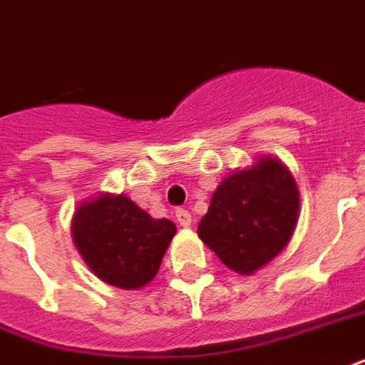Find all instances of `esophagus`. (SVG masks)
<instances>
[{"label":"esophagus","instance_id":"esophagus-1","mask_svg":"<svg viewBox=\"0 0 365 365\" xmlns=\"http://www.w3.org/2000/svg\"><path fill=\"white\" fill-rule=\"evenodd\" d=\"M176 220L180 222V226L187 227L189 224H191V212H189V210H185V208H178Z\"/></svg>","mask_w":365,"mask_h":365}]
</instances>
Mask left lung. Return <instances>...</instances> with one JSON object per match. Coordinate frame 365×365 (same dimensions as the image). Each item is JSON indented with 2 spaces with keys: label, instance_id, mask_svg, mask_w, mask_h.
Here are the masks:
<instances>
[{
  "label": "left lung",
  "instance_id": "8db88e82",
  "mask_svg": "<svg viewBox=\"0 0 365 365\" xmlns=\"http://www.w3.org/2000/svg\"><path fill=\"white\" fill-rule=\"evenodd\" d=\"M299 220V189L291 172L275 158L235 172L220 183L208 212L199 222V237L239 274L277 257Z\"/></svg>",
  "mask_w": 365,
  "mask_h": 365
}]
</instances>
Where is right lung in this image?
Listing matches in <instances>:
<instances>
[{
    "mask_svg": "<svg viewBox=\"0 0 365 365\" xmlns=\"http://www.w3.org/2000/svg\"><path fill=\"white\" fill-rule=\"evenodd\" d=\"M176 226L155 220L124 195L99 197L78 207L72 237L101 282L120 289L143 287L157 275Z\"/></svg>",
    "mask_w": 365,
    "mask_h": 365,
    "instance_id": "add662e5",
    "label": "right lung"
}]
</instances>
